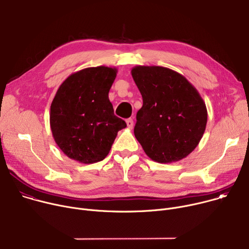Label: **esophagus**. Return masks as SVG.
I'll return each mask as SVG.
<instances>
[{
	"instance_id": "obj_1",
	"label": "esophagus",
	"mask_w": 249,
	"mask_h": 249,
	"mask_svg": "<svg viewBox=\"0 0 249 249\" xmlns=\"http://www.w3.org/2000/svg\"><path fill=\"white\" fill-rule=\"evenodd\" d=\"M126 123H127V126L129 129H132L133 128V125H134V122H133V119L129 118L126 120Z\"/></svg>"
}]
</instances>
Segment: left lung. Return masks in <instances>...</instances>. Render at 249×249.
Returning <instances> with one entry per match:
<instances>
[{
  "instance_id": "left-lung-1",
  "label": "left lung",
  "mask_w": 249,
  "mask_h": 249,
  "mask_svg": "<svg viewBox=\"0 0 249 249\" xmlns=\"http://www.w3.org/2000/svg\"><path fill=\"white\" fill-rule=\"evenodd\" d=\"M131 73L143 98L135 137L155 162L166 164L184 159L205 133V101L184 75L167 67L137 65Z\"/></svg>"
}]
</instances>
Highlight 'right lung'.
<instances>
[{"instance_id":"1","label":"right lung","mask_w":249,"mask_h":249,"mask_svg":"<svg viewBox=\"0 0 249 249\" xmlns=\"http://www.w3.org/2000/svg\"><path fill=\"white\" fill-rule=\"evenodd\" d=\"M115 67H87L67 77L51 105L50 123L60 150L83 164L102 161L119 130L126 127L114 115L109 90L115 80Z\"/></svg>"}]
</instances>
